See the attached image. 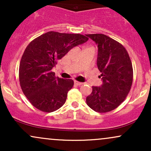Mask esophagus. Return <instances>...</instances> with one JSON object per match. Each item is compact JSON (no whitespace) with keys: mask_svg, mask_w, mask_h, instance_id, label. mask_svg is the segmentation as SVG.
I'll list each match as a JSON object with an SVG mask.
<instances>
[{"mask_svg":"<svg viewBox=\"0 0 151 151\" xmlns=\"http://www.w3.org/2000/svg\"><path fill=\"white\" fill-rule=\"evenodd\" d=\"M74 84H76V85H77V86H80V85H81V84H83V83L82 82H80V81H74Z\"/></svg>","mask_w":151,"mask_h":151,"instance_id":"34e87169","label":"esophagus"}]
</instances>
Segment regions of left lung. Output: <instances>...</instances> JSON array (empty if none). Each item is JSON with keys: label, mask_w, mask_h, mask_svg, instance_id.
<instances>
[{"label": "left lung", "mask_w": 151, "mask_h": 151, "mask_svg": "<svg viewBox=\"0 0 151 151\" xmlns=\"http://www.w3.org/2000/svg\"><path fill=\"white\" fill-rule=\"evenodd\" d=\"M98 45L97 67L103 84L92 86L86 104L99 113L116 109L126 99L133 83L132 62L127 50L121 43L104 34H89Z\"/></svg>", "instance_id": "obj_1"}]
</instances>
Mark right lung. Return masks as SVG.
<instances>
[{
  "instance_id": "add662e5",
  "label": "right lung",
  "mask_w": 151,
  "mask_h": 151,
  "mask_svg": "<svg viewBox=\"0 0 151 151\" xmlns=\"http://www.w3.org/2000/svg\"><path fill=\"white\" fill-rule=\"evenodd\" d=\"M88 40L83 35L50 31L29 43L20 60L19 81L33 106L50 113L64 105L74 81L56 77L52 69L72 48Z\"/></svg>"
}]
</instances>
